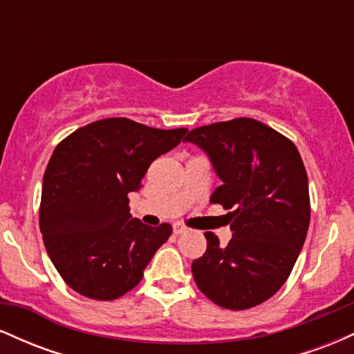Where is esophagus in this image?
<instances>
[{
    "mask_svg": "<svg viewBox=\"0 0 354 354\" xmlns=\"http://www.w3.org/2000/svg\"><path fill=\"white\" fill-rule=\"evenodd\" d=\"M186 230H188V228H186V226L183 225V223H174V225H173V231H174V234H181V233H185Z\"/></svg>",
    "mask_w": 354,
    "mask_h": 354,
    "instance_id": "34e87169",
    "label": "esophagus"
}]
</instances>
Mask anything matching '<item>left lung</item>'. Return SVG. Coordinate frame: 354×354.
I'll return each mask as SVG.
<instances>
[{
  "label": "left lung",
  "instance_id": "8db88e82",
  "mask_svg": "<svg viewBox=\"0 0 354 354\" xmlns=\"http://www.w3.org/2000/svg\"><path fill=\"white\" fill-rule=\"evenodd\" d=\"M185 141L205 149L221 178L209 201L230 209L233 231L228 246L206 231L193 278L218 306L250 310L283 286L306 239L311 205L303 160L290 138L253 118L200 126Z\"/></svg>",
  "mask_w": 354,
  "mask_h": 354
}]
</instances>
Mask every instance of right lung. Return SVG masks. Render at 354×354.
<instances>
[{
	"label": "right lung",
	"mask_w": 354,
	"mask_h": 354,
	"mask_svg": "<svg viewBox=\"0 0 354 354\" xmlns=\"http://www.w3.org/2000/svg\"><path fill=\"white\" fill-rule=\"evenodd\" d=\"M186 131L104 118L56 146L43 178L39 230L53 265L76 293L113 301L141 281L173 228L133 218L128 193L143 186L149 165Z\"/></svg>",
	"instance_id": "add662e5"
}]
</instances>
